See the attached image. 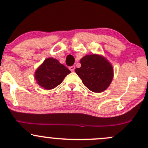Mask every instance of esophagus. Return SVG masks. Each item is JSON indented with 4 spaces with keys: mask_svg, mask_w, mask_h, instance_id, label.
I'll list each match as a JSON object with an SVG mask.
<instances>
[{
    "mask_svg": "<svg viewBox=\"0 0 148 148\" xmlns=\"http://www.w3.org/2000/svg\"><path fill=\"white\" fill-rule=\"evenodd\" d=\"M69 70L71 71V72H74V69H75V66H71V67H69Z\"/></svg>",
    "mask_w": 148,
    "mask_h": 148,
    "instance_id": "obj_1",
    "label": "esophagus"
}]
</instances>
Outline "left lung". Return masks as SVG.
Segmentation results:
<instances>
[{"label":"left lung","instance_id":"obj_1","mask_svg":"<svg viewBox=\"0 0 148 148\" xmlns=\"http://www.w3.org/2000/svg\"><path fill=\"white\" fill-rule=\"evenodd\" d=\"M81 67L75 69L83 84L94 92L104 91L113 77L111 64L105 58L97 54L87 55L80 60Z\"/></svg>","mask_w":148,"mask_h":148}]
</instances>
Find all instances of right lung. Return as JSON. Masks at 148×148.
<instances>
[{
	"label": "right lung",
	"mask_w": 148,
	"mask_h": 148,
	"mask_svg": "<svg viewBox=\"0 0 148 148\" xmlns=\"http://www.w3.org/2000/svg\"><path fill=\"white\" fill-rule=\"evenodd\" d=\"M69 73L70 70L58 60L49 58L37 69L35 78L39 86L46 90H51L60 85Z\"/></svg>",
	"instance_id": "right-lung-1"
}]
</instances>
